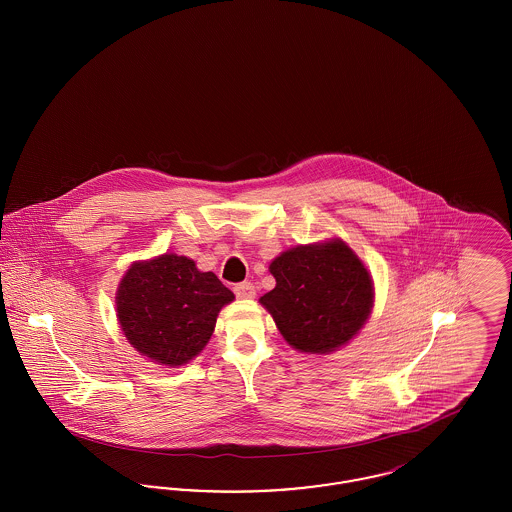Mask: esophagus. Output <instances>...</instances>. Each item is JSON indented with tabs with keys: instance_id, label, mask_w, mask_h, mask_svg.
<instances>
[{
	"instance_id": "1",
	"label": "esophagus",
	"mask_w": 512,
	"mask_h": 512,
	"mask_svg": "<svg viewBox=\"0 0 512 512\" xmlns=\"http://www.w3.org/2000/svg\"><path fill=\"white\" fill-rule=\"evenodd\" d=\"M234 293L238 297H242V299H251V297H255L257 290H255V286L251 282H242V284L234 286Z\"/></svg>"
}]
</instances>
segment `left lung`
I'll list each match as a JSON object with an SVG mask.
<instances>
[{
  "mask_svg": "<svg viewBox=\"0 0 512 512\" xmlns=\"http://www.w3.org/2000/svg\"><path fill=\"white\" fill-rule=\"evenodd\" d=\"M270 272L276 288L261 303L297 351L338 349L363 328L372 311V278L341 240L290 249L270 263Z\"/></svg>",
  "mask_w": 512,
  "mask_h": 512,
  "instance_id": "1",
  "label": "left lung"
}]
</instances>
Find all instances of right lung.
<instances>
[{"label": "right lung", "instance_id": "right-lung-1", "mask_svg": "<svg viewBox=\"0 0 512 512\" xmlns=\"http://www.w3.org/2000/svg\"><path fill=\"white\" fill-rule=\"evenodd\" d=\"M234 299L213 272L188 257L161 255L128 268L117 293L122 332L159 365L188 363L211 340L219 311Z\"/></svg>", "mask_w": 512, "mask_h": 512}]
</instances>
